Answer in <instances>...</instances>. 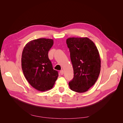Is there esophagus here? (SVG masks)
Instances as JSON below:
<instances>
[{
    "instance_id": "34e87169",
    "label": "esophagus",
    "mask_w": 123,
    "mask_h": 123,
    "mask_svg": "<svg viewBox=\"0 0 123 123\" xmlns=\"http://www.w3.org/2000/svg\"><path fill=\"white\" fill-rule=\"evenodd\" d=\"M63 73H64V71H63V70H61V71H60V75H63Z\"/></svg>"
}]
</instances>
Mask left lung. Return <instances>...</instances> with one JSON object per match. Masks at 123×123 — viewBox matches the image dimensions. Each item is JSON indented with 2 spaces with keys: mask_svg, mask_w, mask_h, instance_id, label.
<instances>
[{
  "mask_svg": "<svg viewBox=\"0 0 123 123\" xmlns=\"http://www.w3.org/2000/svg\"><path fill=\"white\" fill-rule=\"evenodd\" d=\"M66 43L70 52L74 78L69 83L73 91L83 93L93 86L99 77L101 60L96 46L87 37H70Z\"/></svg>",
  "mask_w": 123,
  "mask_h": 123,
  "instance_id": "1",
  "label": "left lung"
}]
</instances>
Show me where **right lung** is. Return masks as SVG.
Returning a JSON list of instances; mask_svg holds the SVG:
<instances>
[{
  "label": "right lung",
  "mask_w": 123,
  "mask_h": 123,
  "mask_svg": "<svg viewBox=\"0 0 123 123\" xmlns=\"http://www.w3.org/2000/svg\"><path fill=\"white\" fill-rule=\"evenodd\" d=\"M53 44L52 39H34L26 44L22 52L24 75L31 86L40 92L51 89L58 77L48 55Z\"/></svg>",
  "instance_id": "add662e5"
}]
</instances>
